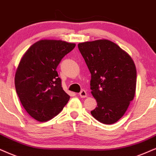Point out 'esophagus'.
I'll list each match as a JSON object with an SVG mask.
<instances>
[{
    "instance_id": "34e87169",
    "label": "esophagus",
    "mask_w": 156,
    "mask_h": 156,
    "mask_svg": "<svg viewBox=\"0 0 156 156\" xmlns=\"http://www.w3.org/2000/svg\"><path fill=\"white\" fill-rule=\"evenodd\" d=\"M79 95L81 98H86V96H87V93H86V91L85 90H82L80 92Z\"/></svg>"
}]
</instances>
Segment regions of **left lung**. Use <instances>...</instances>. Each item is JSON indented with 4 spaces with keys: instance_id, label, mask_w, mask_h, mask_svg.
<instances>
[{
    "instance_id": "8db88e82",
    "label": "left lung",
    "mask_w": 156,
    "mask_h": 156,
    "mask_svg": "<svg viewBox=\"0 0 156 156\" xmlns=\"http://www.w3.org/2000/svg\"><path fill=\"white\" fill-rule=\"evenodd\" d=\"M78 47L91 74L90 89L97 102L90 114L103 124L115 123L135 97V62L128 53L107 39L79 43Z\"/></svg>"
}]
</instances>
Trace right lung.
I'll return each instance as SVG.
<instances>
[{
	"mask_svg": "<svg viewBox=\"0 0 156 156\" xmlns=\"http://www.w3.org/2000/svg\"><path fill=\"white\" fill-rule=\"evenodd\" d=\"M75 47L74 43L65 41L42 39L21 58L15 74L16 90L26 111L37 121L52 119L70 99L56 69Z\"/></svg>",
	"mask_w": 156,
	"mask_h": 156,
	"instance_id": "add662e5",
	"label": "right lung"
}]
</instances>
